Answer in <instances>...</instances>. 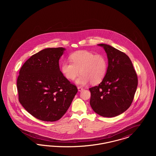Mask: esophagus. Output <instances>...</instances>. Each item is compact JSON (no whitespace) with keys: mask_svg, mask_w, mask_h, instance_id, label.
Masks as SVG:
<instances>
[{"mask_svg":"<svg viewBox=\"0 0 156 156\" xmlns=\"http://www.w3.org/2000/svg\"><path fill=\"white\" fill-rule=\"evenodd\" d=\"M78 91L81 92V91H82V90L83 89V88H82L81 87H78Z\"/></svg>","mask_w":156,"mask_h":156,"instance_id":"1","label":"esophagus"}]
</instances>
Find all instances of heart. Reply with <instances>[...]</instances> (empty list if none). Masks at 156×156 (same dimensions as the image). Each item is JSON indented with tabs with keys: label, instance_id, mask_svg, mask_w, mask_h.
I'll use <instances>...</instances> for the list:
<instances>
[{
	"label": "heart",
	"instance_id": "b5f03b06",
	"mask_svg": "<svg viewBox=\"0 0 156 156\" xmlns=\"http://www.w3.org/2000/svg\"><path fill=\"white\" fill-rule=\"evenodd\" d=\"M71 61H65L61 64V71L67 79L76 80V83L85 85L100 83L104 80L108 69V61L102 54H95L88 51H78L69 56Z\"/></svg>",
	"mask_w": 156,
	"mask_h": 156
}]
</instances>
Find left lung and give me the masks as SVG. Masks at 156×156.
Segmentation results:
<instances>
[{"label": "left lung", "instance_id": "left-lung-1", "mask_svg": "<svg viewBox=\"0 0 156 156\" xmlns=\"http://www.w3.org/2000/svg\"><path fill=\"white\" fill-rule=\"evenodd\" d=\"M98 45L107 54L108 67L102 81L89 89L90 105L100 116L115 117L130 106L137 87V76L125 53L109 45Z\"/></svg>", "mask_w": 156, "mask_h": 156}]
</instances>
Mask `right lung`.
Masks as SVG:
<instances>
[{
  "label": "right lung",
  "mask_w": 156,
  "mask_h": 156,
  "mask_svg": "<svg viewBox=\"0 0 156 156\" xmlns=\"http://www.w3.org/2000/svg\"><path fill=\"white\" fill-rule=\"evenodd\" d=\"M66 48H48L23 65L17 80L19 101L36 118L46 122L62 118L78 92L63 75L59 59Z\"/></svg>",
  "instance_id": "1"
}]
</instances>
